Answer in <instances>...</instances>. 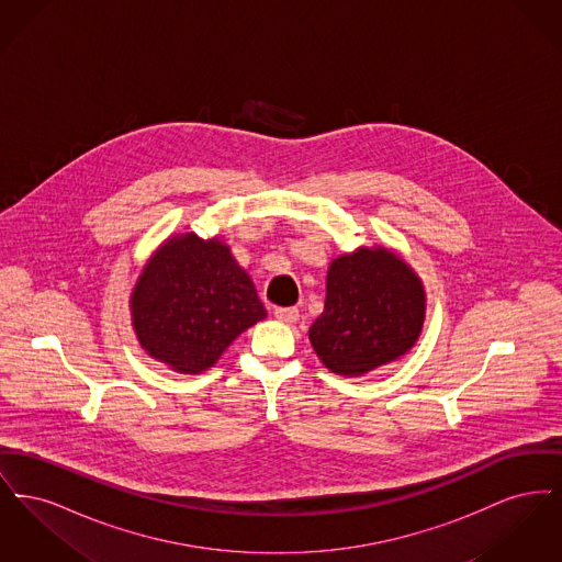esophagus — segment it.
I'll return each instance as SVG.
<instances>
[{"label":"esophagus","mask_w":562,"mask_h":562,"mask_svg":"<svg viewBox=\"0 0 562 562\" xmlns=\"http://www.w3.org/2000/svg\"><path fill=\"white\" fill-rule=\"evenodd\" d=\"M273 316L284 324H294L299 321V310L296 307H276Z\"/></svg>","instance_id":"obj_1"}]
</instances>
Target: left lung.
I'll list each match as a JSON object with an SVG mask.
<instances>
[{
    "label": "left lung",
    "instance_id": "obj_1",
    "mask_svg": "<svg viewBox=\"0 0 562 562\" xmlns=\"http://www.w3.org/2000/svg\"><path fill=\"white\" fill-rule=\"evenodd\" d=\"M419 273L394 248L360 246L326 271L324 312L310 344L330 373L362 376L415 348L426 322Z\"/></svg>",
    "mask_w": 562,
    "mask_h": 562
}]
</instances>
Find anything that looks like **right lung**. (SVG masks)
I'll list each match as a JSON object with an SVG mask.
<instances>
[{
	"instance_id": "right-lung-1",
	"label": "right lung",
	"mask_w": 562,
	"mask_h": 562,
	"mask_svg": "<svg viewBox=\"0 0 562 562\" xmlns=\"http://www.w3.org/2000/svg\"><path fill=\"white\" fill-rule=\"evenodd\" d=\"M131 316L147 356L175 373L200 374L268 312L229 244L188 232L168 236L147 259Z\"/></svg>"
}]
</instances>
